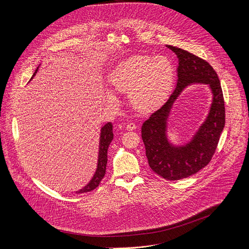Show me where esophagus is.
Here are the masks:
<instances>
[{
  "mask_svg": "<svg viewBox=\"0 0 249 249\" xmlns=\"http://www.w3.org/2000/svg\"><path fill=\"white\" fill-rule=\"evenodd\" d=\"M136 128H137V126H136L134 123H129V124H127V126H126V129L129 130V131L135 130Z\"/></svg>",
  "mask_w": 249,
  "mask_h": 249,
  "instance_id": "esophagus-1",
  "label": "esophagus"
}]
</instances>
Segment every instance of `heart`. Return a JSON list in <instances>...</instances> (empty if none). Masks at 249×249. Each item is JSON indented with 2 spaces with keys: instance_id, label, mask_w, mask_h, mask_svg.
<instances>
[{
  "instance_id": "heart-1",
  "label": "heart",
  "mask_w": 249,
  "mask_h": 249,
  "mask_svg": "<svg viewBox=\"0 0 249 249\" xmlns=\"http://www.w3.org/2000/svg\"><path fill=\"white\" fill-rule=\"evenodd\" d=\"M112 89L128 92L132 108L149 113L159 108L169 96L175 82V69L165 56L135 55L119 63L108 76ZM110 101L115 95L107 91Z\"/></svg>"
}]
</instances>
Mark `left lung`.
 I'll list each match as a JSON object with an SVG mask.
<instances>
[{
    "mask_svg": "<svg viewBox=\"0 0 249 249\" xmlns=\"http://www.w3.org/2000/svg\"><path fill=\"white\" fill-rule=\"evenodd\" d=\"M178 58L177 83L166 102L142 125L150 167L167 180H179L204 168L214 155L225 127V102L219 77L205 60L183 49L167 45ZM192 84H207L212 93L208 114L193 138L183 145L173 144L167 135L168 117L179 94Z\"/></svg>",
    "mask_w": 249,
    "mask_h": 249,
    "instance_id": "1",
    "label": "left lung"
}]
</instances>
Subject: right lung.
I'll use <instances>...</instances> for the list:
<instances>
[{
  "mask_svg": "<svg viewBox=\"0 0 249 249\" xmlns=\"http://www.w3.org/2000/svg\"><path fill=\"white\" fill-rule=\"evenodd\" d=\"M39 66L37 67L35 73L33 74L32 78L35 76V74L37 73ZM31 78V79H32ZM113 126L111 122L106 123L105 125H103L100 129V134H99V147H98V157H97V165H96V169L95 172L93 174V176L91 177V179L89 181V183L87 185H85L82 189L76 191L77 194L80 193H85V192H89L93 189H95L101 179L103 178V176L105 174V170H106V164H107V151H108V147L111 143V141L113 140Z\"/></svg>",
  "mask_w": 249,
  "mask_h": 249,
  "instance_id": "obj_1",
  "label": "right lung"
}]
</instances>
